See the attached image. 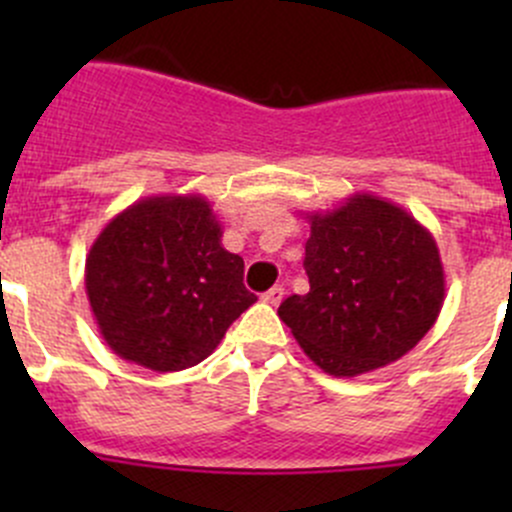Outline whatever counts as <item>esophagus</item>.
<instances>
[{
    "label": "esophagus",
    "instance_id": "34e87169",
    "mask_svg": "<svg viewBox=\"0 0 512 512\" xmlns=\"http://www.w3.org/2000/svg\"><path fill=\"white\" fill-rule=\"evenodd\" d=\"M282 297H285V287H272V289H267L265 294H262V302H267V304H272V307H277V304L282 302Z\"/></svg>",
    "mask_w": 512,
    "mask_h": 512
}]
</instances>
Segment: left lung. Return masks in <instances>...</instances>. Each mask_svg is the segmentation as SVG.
<instances>
[{"label": "left lung", "mask_w": 512, "mask_h": 512, "mask_svg": "<svg viewBox=\"0 0 512 512\" xmlns=\"http://www.w3.org/2000/svg\"><path fill=\"white\" fill-rule=\"evenodd\" d=\"M304 215L309 292L292 294L277 309L304 354L339 379L409 354L436 324L446 297L431 232L371 193Z\"/></svg>", "instance_id": "left-lung-1"}]
</instances>
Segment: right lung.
I'll use <instances>...</instances> for the list:
<instances>
[{"label": "right lung", "instance_id": "1", "mask_svg": "<svg viewBox=\"0 0 512 512\" xmlns=\"http://www.w3.org/2000/svg\"><path fill=\"white\" fill-rule=\"evenodd\" d=\"M245 262L223 247L208 198L151 195L111 218L86 255V294L103 342L143 369L183 371L257 302Z\"/></svg>", "mask_w": 512, "mask_h": 512}]
</instances>
